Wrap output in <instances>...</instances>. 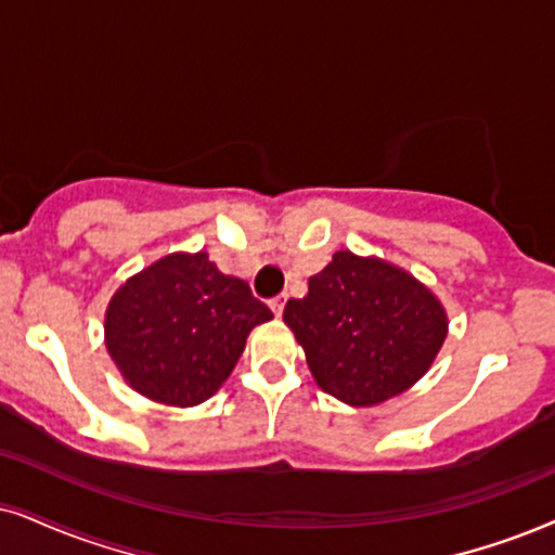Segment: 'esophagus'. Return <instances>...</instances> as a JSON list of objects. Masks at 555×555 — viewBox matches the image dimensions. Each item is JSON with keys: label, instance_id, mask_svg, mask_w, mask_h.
<instances>
[{"label": "esophagus", "instance_id": "1", "mask_svg": "<svg viewBox=\"0 0 555 555\" xmlns=\"http://www.w3.org/2000/svg\"><path fill=\"white\" fill-rule=\"evenodd\" d=\"M271 310H273V314H276V318H282V312H284V305H286V294H279V297H273L271 301Z\"/></svg>", "mask_w": 555, "mask_h": 555}]
</instances>
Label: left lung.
Here are the masks:
<instances>
[{
	"mask_svg": "<svg viewBox=\"0 0 555 555\" xmlns=\"http://www.w3.org/2000/svg\"><path fill=\"white\" fill-rule=\"evenodd\" d=\"M294 330L322 391L353 406L402 395L430 369L446 340L440 301L410 273L338 250L305 299H289Z\"/></svg>",
	"mask_w": 555,
	"mask_h": 555,
	"instance_id": "8db88e82",
	"label": "left lung"
}]
</instances>
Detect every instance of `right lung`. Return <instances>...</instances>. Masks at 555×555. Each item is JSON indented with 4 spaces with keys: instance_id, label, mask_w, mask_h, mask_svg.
<instances>
[{
    "instance_id": "add662e5",
    "label": "right lung",
    "mask_w": 555,
    "mask_h": 555,
    "mask_svg": "<svg viewBox=\"0 0 555 555\" xmlns=\"http://www.w3.org/2000/svg\"><path fill=\"white\" fill-rule=\"evenodd\" d=\"M273 312L207 254H173L120 286L107 307L109 356L140 395L192 406L220 389L245 338Z\"/></svg>"
}]
</instances>
